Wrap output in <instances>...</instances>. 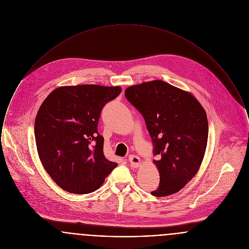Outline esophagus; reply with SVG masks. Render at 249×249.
I'll list each match as a JSON object with an SVG mask.
<instances>
[{
  "instance_id": "1",
  "label": "esophagus",
  "mask_w": 249,
  "mask_h": 249,
  "mask_svg": "<svg viewBox=\"0 0 249 249\" xmlns=\"http://www.w3.org/2000/svg\"><path fill=\"white\" fill-rule=\"evenodd\" d=\"M128 160H129V162H130V164H131L133 168H138V167H140L141 164H142L140 158L138 156H135V155L129 156Z\"/></svg>"
}]
</instances>
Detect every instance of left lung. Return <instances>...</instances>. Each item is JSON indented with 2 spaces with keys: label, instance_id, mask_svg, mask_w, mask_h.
<instances>
[{
  "label": "left lung",
  "instance_id": "8db88e82",
  "mask_svg": "<svg viewBox=\"0 0 249 249\" xmlns=\"http://www.w3.org/2000/svg\"><path fill=\"white\" fill-rule=\"evenodd\" d=\"M124 95L142 114L154 142L160 186L151 193L164 197L179 192L198 172L208 142L207 114L191 92L161 80L133 85Z\"/></svg>",
  "mask_w": 249,
  "mask_h": 249
}]
</instances>
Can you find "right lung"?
Masks as SVG:
<instances>
[{
	"mask_svg": "<svg viewBox=\"0 0 249 249\" xmlns=\"http://www.w3.org/2000/svg\"><path fill=\"white\" fill-rule=\"evenodd\" d=\"M121 91L119 86H63L41 104L35 121L37 154L51 178L64 191L94 192L118 165L105 157L97 125L104 106Z\"/></svg>",
	"mask_w": 249,
	"mask_h": 249,
	"instance_id": "1",
	"label": "right lung"
}]
</instances>
